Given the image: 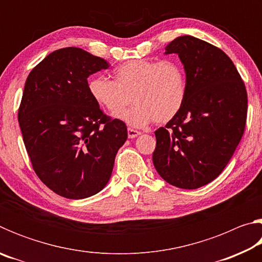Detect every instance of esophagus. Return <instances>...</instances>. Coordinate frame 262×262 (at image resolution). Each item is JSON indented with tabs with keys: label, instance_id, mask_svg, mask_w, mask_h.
<instances>
[{
	"label": "esophagus",
	"instance_id": "esophagus-1",
	"mask_svg": "<svg viewBox=\"0 0 262 262\" xmlns=\"http://www.w3.org/2000/svg\"><path fill=\"white\" fill-rule=\"evenodd\" d=\"M128 137H129V139H134V137H136V136H139L141 133L140 132H137V130H135V129H133V128H128Z\"/></svg>",
	"mask_w": 262,
	"mask_h": 262
}]
</instances>
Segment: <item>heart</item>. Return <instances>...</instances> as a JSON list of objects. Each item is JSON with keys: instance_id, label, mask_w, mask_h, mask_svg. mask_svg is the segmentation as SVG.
Returning a JSON list of instances; mask_svg holds the SVG:
<instances>
[{"instance_id": "obj_1", "label": "heart", "mask_w": 262, "mask_h": 262, "mask_svg": "<svg viewBox=\"0 0 262 262\" xmlns=\"http://www.w3.org/2000/svg\"><path fill=\"white\" fill-rule=\"evenodd\" d=\"M115 81L101 75L91 77L88 90L91 98L111 114H120L131 102L136 105L120 115L133 127H144L155 120L165 123L173 119L186 98L185 70L173 60L127 61L114 70Z\"/></svg>"}]
</instances>
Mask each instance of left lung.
<instances>
[{"mask_svg": "<svg viewBox=\"0 0 262 262\" xmlns=\"http://www.w3.org/2000/svg\"><path fill=\"white\" fill-rule=\"evenodd\" d=\"M184 64L183 107L155 132L152 162L166 183L184 189L209 184L227 166L242 140L247 92L231 59L211 43L181 35L165 47Z\"/></svg>", "mask_w": 262, "mask_h": 262, "instance_id": "obj_1", "label": "left lung"}]
</instances>
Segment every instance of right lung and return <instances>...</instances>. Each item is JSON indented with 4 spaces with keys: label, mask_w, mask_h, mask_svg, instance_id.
Here are the masks:
<instances>
[{
    "label": "right lung",
    "mask_w": 262,
    "mask_h": 262,
    "mask_svg": "<svg viewBox=\"0 0 262 262\" xmlns=\"http://www.w3.org/2000/svg\"><path fill=\"white\" fill-rule=\"evenodd\" d=\"M110 63L77 47L48 54L26 78L19 127L33 170L61 196L79 200L100 192L112 174L127 127L91 98L88 77Z\"/></svg>",
    "instance_id": "add662e5"
}]
</instances>
